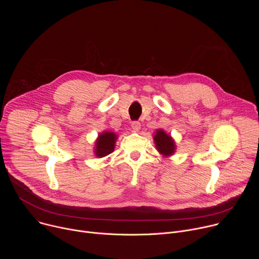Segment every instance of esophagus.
<instances>
[{
    "label": "esophagus",
    "instance_id": "34e87169",
    "mask_svg": "<svg viewBox=\"0 0 259 259\" xmlns=\"http://www.w3.org/2000/svg\"><path fill=\"white\" fill-rule=\"evenodd\" d=\"M140 126H141V125H140V123H139L138 121H134V122H132V123H131V127H132L133 131H135V132L139 131Z\"/></svg>",
    "mask_w": 259,
    "mask_h": 259
}]
</instances>
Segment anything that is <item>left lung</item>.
Masks as SVG:
<instances>
[{
	"instance_id": "1",
	"label": "left lung",
	"mask_w": 259,
	"mask_h": 259,
	"mask_svg": "<svg viewBox=\"0 0 259 259\" xmlns=\"http://www.w3.org/2000/svg\"><path fill=\"white\" fill-rule=\"evenodd\" d=\"M154 139H155L157 150L161 154L165 156H170L174 153V150H175L174 141L170 137V135L166 134L163 130H158L156 135L154 136Z\"/></svg>"
}]
</instances>
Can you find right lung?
Masks as SVG:
<instances>
[{"instance_id": "1", "label": "right lung", "mask_w": 259, "mask_h": 259, "mask_svg": "<svg viewBox=\"0 0 259 259\" xmlns=\"http://www.w3.org/2000/svg\"><path fill=\"white\" fill-rule=\"evenodd\" d=\"M117 135L113 132H103L99 135L96 141V149L95 154L97 157L102 158L109 154H112L115 149Z\"/></svg>"}]
</instances>
